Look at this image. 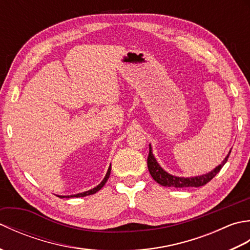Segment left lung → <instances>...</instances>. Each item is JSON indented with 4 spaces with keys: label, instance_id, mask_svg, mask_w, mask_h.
I'll return each instance as SVG.
<instances>
[{
    "label": "left lung",
    "instance_id": "8db88e82",
    "mask_svg": "<svg viewBox=\"0 0 250 250\" xmlns=\"http://www.w3.org/2000/svg\"><path fill=\"white\" fill-rule=\"evenodd\" d=\"M231 151L229 152V155L226 157V159L220 166L217 167L213 171L209 172L208 174L202 175V176H196V177H190V178H184V177H176L173 176V175H169L166 171H163L162 167L159 166L157 160L152 155L151 151V147L149 145V155H148L147 158V166L148 169H149V173L152 176V178L156 180V182L164 186V187H175V188H187V187H202V186L206 185L208 182H210L217 174L220 172V169L222 167L225 166V163L228 161V158H229Z\"/></svg>",
    "mask_w": 250,
    "mask_h": 250
}]
</instances>
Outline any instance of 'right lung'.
I'll list each match as a JSON object with an SVG mask.
<instances>
[{
	"label": "right lung",
	"instance_id": "right-lung-1",
	"mask_svg": "<svg viewBox=\"0 0 250 250\" xmlns=\"http://www.w3.org/2000/svg\"><path fill=\"white\" fill-rule=\"evenodd\" d=\"M110 167H108V171L107 173H106V176L104 177V179L102 180V183H101L99 186H97V187L89 190V191H86V192H83V193H78V194H74V195H66V196H62V195H58L59 198H83V196H87V195H90V194H94L95 192H98V191L103 187V186L106 184V182H107V179L109 177L110 175Z\"/></svg>",
	"mask_w": 250,
	"mask_h": 250
}]
</instances>
